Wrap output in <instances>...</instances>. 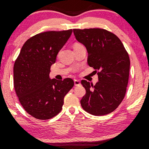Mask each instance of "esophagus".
<instances>
[{
    "mask_svg": "<svg viewBox=\"0 0 149 149\" xmlns=\"http://www.w3.org/2000/svg\"><path fill=\"white\" fill-rule=\"evenodd\" d=\"M74 86H79V85H80V84H81L80 81L77 80V79H74Z\"/></svg>",
    "mask_w": 149,
    "mask_h": 149,
    "instance_id": "1",
    "label": "esophagus"
}]
</instances>
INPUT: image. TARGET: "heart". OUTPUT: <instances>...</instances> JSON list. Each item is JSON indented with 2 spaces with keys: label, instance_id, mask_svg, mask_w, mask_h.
I'll return each mask as SVG.
<instances>
[{
  "label": "heart",
  "instance_id": "1",
  "mask_svg": "<svg viewBox=\"0 0 149 149\" xmlns=\"http://www.w3.org/2000/svg\"><path fill=\"white\" fill-rule=\"evenodd\" d=\"M79 46H82V45H81V44H79V43H77V42L74 43V47H79Z\"/></svg>",
  "mask_w": 149,
  "mask_h": 149
}]
</instances>
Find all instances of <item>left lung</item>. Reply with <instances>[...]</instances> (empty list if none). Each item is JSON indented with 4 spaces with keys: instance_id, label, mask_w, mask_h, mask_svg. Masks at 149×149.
<instances>
[{
    "instance_id": "8db88e82",
    "label": "left lung",
    "mask_w": 149,
    "mask_h": 149,
    "mask_svg": "<svg viewBox=\"0 0 149 149\" xmlns=\"http://www.w3.org/2000/svg\"><path fill=\"white\" fill-rule=\"evenodd\" d=\"M73 33L87 48L89 66L99 71L95 85L81 81L86 89L80 101L81 107L94 116L111 113L125 97L130 68L129 54L119 38L107 30L73 29Z\"/></svg>"
}]
</instances>
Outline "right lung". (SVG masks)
I'll return each instance as SVG.
<instances>
[{
  "mask_svg": "<svg viewBox=\"0 0 149 149\" xmlns=\"http://www.w3.org/2000/svg\"><path fill=\"white\" fill-rule=\"evenodd\" d=\"M72 30L47 31L28 39L13 67L15 92L24 109L38 119L47 120L62 110L64 97L74 86L71 78H49L50 67Z\"/></svg>",
  "mask_w": 149,
  "mask_h": 149,
  "instance_id": "right-lung-1",
  "label": "right lung"
}]
</instances>
